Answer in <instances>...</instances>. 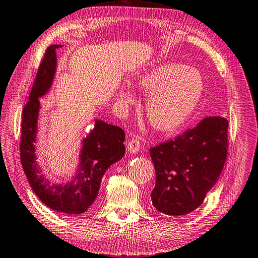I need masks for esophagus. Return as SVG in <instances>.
I'll return each instance as SVG.
<instances>
[{
  "mask_svg": "<svg viewBox=\"0 0 258 258\" xmlns=\"http://www.w3.org/2000/svg\"><path fill=\"white\" fill-rule=\"evenodd\" d=\"M141 149V140L139 138L131 139L127 143V150L131 153H138Z\"/></svg>",
  "mask_w": 258,
  "mask_h": 258,
  "instance_id": "1",
  "label": "esophagus"
}]
</instances>
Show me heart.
Listing matches in <instances>:
<instances>
[{
    "label": "heart",
    "instance_id": "b5f03b06",
    "mask_svg": "<svg viewBox=\"0 0 258 258\" xmlns=\"http://www.w3.org/2000/svg\"><path fill=\"white\" fill-rule=\"evenodd\" d=\"M142 90L150 92L145 103L147 119L153 127L169 132L185 124L199 106L205 82L199 71L179 63H158L136 76ZM120 103L132 104L133 92L123 86Z\"/></svg>",
    "mask_w": 258,
    "mask_h": 258
}]
</instances>
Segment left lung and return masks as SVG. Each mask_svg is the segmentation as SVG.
I'll use <instances>...</instances> for the list:
<instances>
[{
    "mask_svg": "<svg viewBox=\"0 0 258 258\" xmlns=\"http://www.w3.org/2000/svg\"><path fill=\"white\" fill-rule=\"evenodd\" d=\"M227 130L225 117L207 116L176 139L150 149L156 174L151 199L158 212L180 216L202 205L226 162Z\"/></svg>",
    "mask_w": 258,
    "mask_h": 258,
    "instance_id": "1",
    "label": "left lung"
}]
</instances>
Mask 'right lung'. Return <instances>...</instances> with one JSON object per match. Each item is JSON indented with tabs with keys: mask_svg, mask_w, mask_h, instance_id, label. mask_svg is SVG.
<instances>
[{
	"mask_svg": "<svg viewBox=\"0 0 258 258\" xmlns=\"http://www.w3.org/2000/svg\"><path fill=\"white\" fill-rule=\"evenodd\" d=\"M50 45L38 68L30 100L25 104L21 130V163L32 189L46 206L67 214H82L87 211L98 194L106 169L124 156V131L96 119L95 126L83 140L78 173L68 184H52L36 164L35 140L40 98L50 89L56 70V48Z\"/></svg>",
	"mask_w": 258,
	"mask_h": 258,
	"instance_id": "1",
	"label": "right lung"
}]
</instances>
